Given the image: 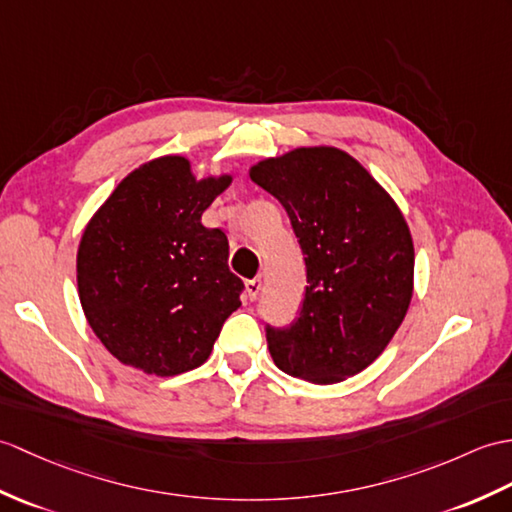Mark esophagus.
Here are the masks:
<instances>
[{"label": "esophagus", "instance_id": "1", "mask_svg": "<svg viewBox=\"0 0 512 512\" xmlns=\"http://www.w3.org/2000/svg\"><path fill=\"white\" fill-rule=\"evenodd\" d=\"M259 290H261V281L259 279L246 281V299L248 301H255L257 296H259Z\"/></svg>", "mask_w": 512, "mask_h": 512}]
</instances>
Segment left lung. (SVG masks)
Returning a JSON list of instances; mask_svg holds the SVG:
<instances>
[{"label": "left lung", "mask_w": 512, "mask_h": 512, "mask_svg": "<svg viewBox=\"0 0 512 512\" xmlns=\"http://www.w3.org/2000/svg\"><path fill=\"white\" fill-rule=\"evenodd\" d=\"M248 174L288 211L307 270L296 323L266 327L272 360L312 384L364 371L412 301L414 244L397 202L360 161L331 146L294 148Z\"/></svg>", "instance_id": "obj_1"}]
</instances>
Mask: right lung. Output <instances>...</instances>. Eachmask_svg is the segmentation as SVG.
I'll use <instances>...</instances> for the list:
<instances>
[{"mask_svg": "<svg viewBox=\"0 0 512 512\" xmlns=\"http://www.w3.org/2000/svg\"><path fill=\"white\" fill-rule=\"evenodd\" d=\"M233 181L196 178L181 154L152 159L113 189L80 237L78 296L93 334L126 366L172 377L205 364L244 283L202 213Z\"/></svg>", "mask_w": 512, "mask_h": 512, "instance_id": "right-lung-1", "label": "right lung"}]
</instances>
